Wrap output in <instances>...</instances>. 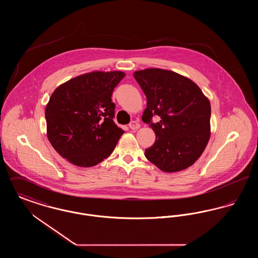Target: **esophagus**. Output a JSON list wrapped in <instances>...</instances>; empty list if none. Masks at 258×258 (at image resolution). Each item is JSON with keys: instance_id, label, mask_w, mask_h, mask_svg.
I'll return each mask as SVG.
<instances>
[{"instance_id": "esophagus-1", "label": "esophagus", "mask_w": 258, "mask_h": 258, "mask_svg": "<svg viewBox=\"0 0 258 258\" xmlns=\"http://www.w3.org/2000/svg\"><path fill=\"white\" fill-rule=\"evenodd\" d=\"M128 126H130V128H131V130H133V131H136V130H138V128L140 127V124L137 123V122H135V121H133V122H131V123H130Z\"/></svg>"}]
</instances>
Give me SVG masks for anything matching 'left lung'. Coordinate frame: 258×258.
I'll return each instance as SVG.
<instances>
[{"label": "left lung", "mask_w": 258, "mask_h": 258, "mask_svg": "<svg viewBox=\"0 0 258 258\" xmlns=\"http://www.w3.org/2000/svg\"><path fill=\"white\" fill-rule=\"evenodd\" d=\"M147 98L142 120L149 123L156 141L145 157L161 171H182L197 161L211 136V104L200 88L184 75L161 69L134 74ZM154 114L161 121L152 123Z\"/></svg>", "instance_id": "obj_1"}]
</instances>
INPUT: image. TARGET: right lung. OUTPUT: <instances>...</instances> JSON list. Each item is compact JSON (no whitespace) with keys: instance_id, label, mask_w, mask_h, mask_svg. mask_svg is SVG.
Returning <instances> with one entry per match:
<instances>
[{"instance_id":"obj_1","label":"right lung","mask_w":258,"mask_h":258,"mask_svg":"<svg viewBox=\"0 0 258 258\" xmlns=\"http://www.w3.org/2000/svg\"><path fill=\"white\" fill-rule=\"evenodd\" d=\"M125 74L92 72L57 87L45 108L46 135L57 153L76 166L97 165L124 131L114 123L112 93Z\"/></svg>"}]
</instances>
